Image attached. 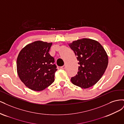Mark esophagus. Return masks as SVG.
Returning <instances> with one entry per match:
<instances>
[{"label":"esophagus","mask_w":124,"mask_h":124,"mask_svg":"<svg viewBox=\"0 0 124 124\" xmlns=\"http://www.w3.org/2000/svg\"><path fill=\"white\" fill-rule=\"evenodd\" d=\"M65 68H66V65H65L64 66H63L61 67V68H62V69H65Z\"/></svg>","instance_id":"obj_1"}]
</instances>
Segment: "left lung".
<instances>
[{
	"label": "left lung",
	"instance_id": "left-lung-1",
	"mask_svg": "<svg viewBox=\"0 0 124 124\" xmlns=\"http://www.w3.org/2000/svg\"><path fill=\"white\" fill-rule=\"evenodd\" d=\"M77 56L78 72L71 78L75 85L87 88L97 83L103 75L108 65V57L102 46L97 41L84 38L69 44Z\"/></svg>",
	"mask_w": 124,
	"mask_h": 124
}]
</instances>
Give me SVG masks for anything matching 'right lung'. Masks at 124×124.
Segmentation results:
<instances>
[{
    "instance_id": "obj_1",
    "label": "right lung",
    "mask_w": 124,
    "mask_h": 124,
    "mask_svg": "<svg viewBox=\"0 0 124 124\" xmlns=\"http://www.w3.org/2000/svg\"><path fill=\"white\" fill-rule=\"evenodd\" d=\"M52 45V43L35 41L25 46L18 55V76L33 91H42L54 81L57 69L54 58L48 53Z\"/></svg>"
}]
</instances>
